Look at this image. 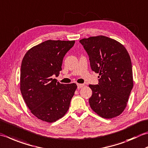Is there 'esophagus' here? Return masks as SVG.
Returning a JSON list of instances; mask_svg holds the SVG:
<instances>
[{"label":"esophagus","instance_id":"1","mask_svg":"<svg viewBox=\"0 0 148 148\" xmlns=\"http://www.w3.org/2000/svg\"><path fill=\"white\" fill-rule=\"evenodd\" d=\"M77 88L79 89V88H82L84 86V84H77Z\"/></svg>","mask_w":148,"mask_h":148}]
</instances>
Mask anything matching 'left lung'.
Returning a JSON list of instances; mask_svg holds the SVG:
<instances>
[{
    "label": "left lung",
    "mask_w": 148,
    "mask_h": 148,
    "mask_svg": "<svg viewBox=\"0 0 148 148\" xmlns=\"http://www.w3.org/2000/svg\"><path fill=\"white\" fill-rule=\"evenodd\" d=\"M87 53L92 70L98 73V85H89L91 108L101 117L112 119L123 113L134 86L132 65L126 48L105 36L79 40Z\"/></svg>",
    "instance_id": "obj_1"
}]
</instances>
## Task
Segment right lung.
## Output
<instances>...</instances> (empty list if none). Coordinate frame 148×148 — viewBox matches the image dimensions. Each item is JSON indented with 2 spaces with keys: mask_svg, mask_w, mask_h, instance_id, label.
I'll list each match as a JSON object with an SVG mask.
<instances>
[{
  "mask_svg": "<svg viewBox=\"0 0 148 148\" xmlns=\"http://www.w3.org/2000/svg\"><path fill=\"white\" fill-rule=\"evenodd\" d=\"M75 41L49 40L29 50L20 69V91L26 105L38 119L53 123L65 115L77 88L53 79L62 70L63 59Z\"/></svg>",
  "mask_w": 148,
  "mask_h": 148,
  "instance_id": "right-lung-1",
  "label": "right lung"
}]
</instances>
